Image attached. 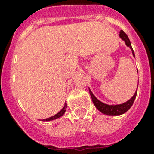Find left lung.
I'll use <instances>...</instances> for the list:
<instances>
[{
    "label": "left lung",
    "mask_w": 154,
    "mask_h": 154,
    "mask_svg": "<svg viewBox=\"0 0 154 154\" xmlns=\"http://www.w3.org/2000/svg\"><path fill=\"white\" fill-rule=\"evenodd\" d=\"M119 37L124 41L125 45H126V46L130 48L132 53H133V56L135 57V54H134V52L131 46L130 41H129L128 36L125 34V32L124 31L121 30L119 33ZM89 94L91 96L92 101L94 102L95 107L101 112H102V113H104L105 115H109V116H117V115H122L123 113H125V112H126L131 108L133 104H134V100H135L137 97V90L134 96L132 97L129 101H127L126 102L123 103V104H120V105H107V104H105V103L101 102V101H99L98 99L94 96V94L92 93V91L90 90L89 88Z\"/></svg>",
    "instance_id": "left-lung-1"
}]
</instances>
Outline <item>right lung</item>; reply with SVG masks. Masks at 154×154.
I'll return each mask as SVG.
<instances>
[{
    "label": "right lung",
    "instance_id": "1",
    "mask_svg": "<svg viewBox=\"0 0 154 154\" xmlns=\"http://www.w3.org/2000/svg\"><path fill=\"white\" fill-rule=\"evenodd\" d=\"M66 108H67V104L65 102V106L62 108V109L60 110V112H57V114H55L54 116H53V117H49V118H46V119H43V121H44V122H49V121H53V120H55L57 119V118H59V117H60L61 116H63V115L65 114V111H66Z\"/></svg>",
    "mask_w": 154,
    "mask_h": 154
}]
</instances>
